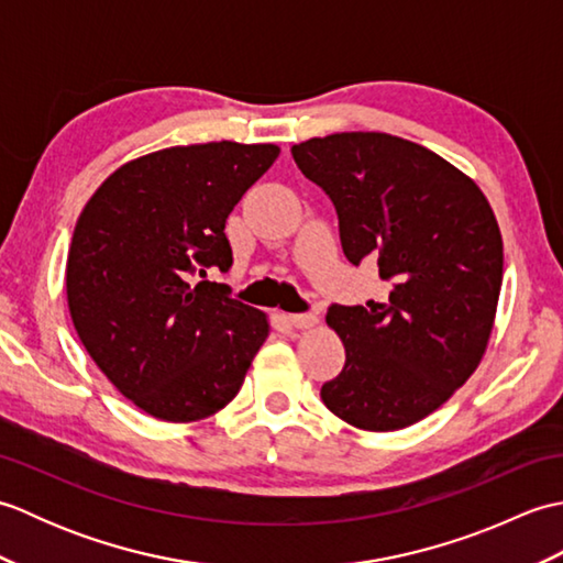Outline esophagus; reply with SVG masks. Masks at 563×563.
I'll return each instance as SVG.
<instances>
[{"mask_svg": "<svg viewBox=\"0 0 563 563\" xmlns=\"http://www.w3.org/2000/svg\"><path fill=\"white\" fill-rule=\"evenodd\" d=\"M288 319L295 329H312L317 324L314 314H290Z\"/></svg>", "mask_w": 563, "mask_h": 563, "instance_id": "obj_1", "label": "esophagus"}]
</instances>
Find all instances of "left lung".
<instances>
[{
  "label": "left lung",
  "mask_w": 563,
  "mask_h": 563,
  "mask_svg": "<svg viewBox=\"0 0 563 563\" xmlns=\"http://www.w3.org/2000/svg\"><path fill=\"white\" fill-rule=\"evenodd\" d=\"M309 181L331 198L343 254L375 256L387 302L331 305L345 345L321 401L363 430H399L445 404L479 365L494 329L504 239L470 176L416 142L336 133L292 147Z\"/></svg>",
  "instance_id": "left-lung-1"
}]
</instances>
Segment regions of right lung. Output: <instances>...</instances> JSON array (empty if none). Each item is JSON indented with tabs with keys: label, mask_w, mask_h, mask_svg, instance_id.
<instances>
[{
	"label": "right lung",
	"mask_w": 563,
	"mask_h": 563,
	"mask_svg": "<svg viewBox=\"0 0 563 563\" xmlns=\"http://www.w3.org/2000/svg\"><path fill=\"white\" fill-rule=\"evenodd\" d=\"M275 145L169 147L123 164L84 206L67 256L79 341L125 399L159 421L212 416L242 389L268 336L230 285V212L271 169Z\"/></svg>",
	"instance_id": "add662e5"
}]
</instances>
